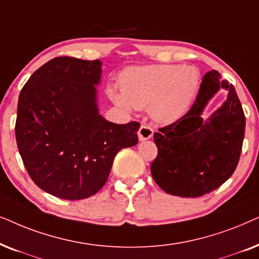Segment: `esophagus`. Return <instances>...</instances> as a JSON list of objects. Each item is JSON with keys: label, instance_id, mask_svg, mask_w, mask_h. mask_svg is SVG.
<instances>
[{"label": "esophagus", "instance_id": "34e87169", "mask_svg": "<svg viewBox=\"0 0 259 259\" xmlns=\"http://www.w3.org/2000/svg\"><path fill=\"white\" fill-rule=\"evenodd\" d=\"M154 135V130L149 125H142L139 130V139L140 141L149 140Z\"/></svg>", "mask_w": 259, "mask_h": 259}]
</instances>
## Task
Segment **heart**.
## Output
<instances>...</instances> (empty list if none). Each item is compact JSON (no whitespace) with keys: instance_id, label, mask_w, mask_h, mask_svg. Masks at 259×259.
<instances>
[{"instance_id":"b5f03b06","label":"heart","mask_w":259,"mask_h":259,"mask_svg":"<svg viewBox=\"0 0 259 259\" xmlns=\"http://www.w3.org/2000/svg\"><path fill=\"white\" fill-rule=\"evenodd\" d=\"M200 86V72L193 66L148 65L130 67L120 75L122 92L111 88L109 96L125 111L150 109L161 123H171L184 116Z\"/></svg>"}]
</instances>
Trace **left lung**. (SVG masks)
<instances>
[{
	"label": "left lung",
	"instance_id": "8db88e82",
	"mask_svg": "<svg viewBox=\"0 0 259 259\" xmlns=\"http://www.w3.org/2000/svg\"><path fill=\"white\" fill-rule=\"evenodd\" d=\"M220 88L227 101L208 119L201 116ZM154 134L157 156L150 170L168 194L198 198L222 186L236 169L245 134V116L232 84L218 71L207 72L189 111Z\"/></svg>",
	"mask_w": 259,
	"mask_h": 259
}]
</instances>
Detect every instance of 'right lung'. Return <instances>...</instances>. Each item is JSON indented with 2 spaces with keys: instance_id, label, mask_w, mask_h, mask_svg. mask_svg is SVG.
<instances>
[{
  "instance_id": "add662e5",
  "label": "right lung",
  "mask_w": 259,
  "mask_h": 259,
  "mask_svg": "<svg viewBox=\"0 0 259 259\" xmlns=\"http://www.w3.org/2000/svg\"><path fill=\"white\" fill-rule=\"evenodd\" d=\"M101 78V60L54 58L34 72L19 96V153L35 185L58 198L96 194L116 154L139 142L140 123L116 124L99 113Z\"/></svg>"
}]
</instances>
